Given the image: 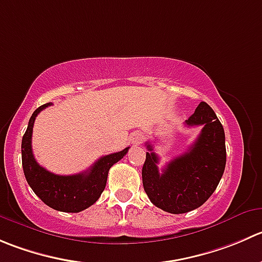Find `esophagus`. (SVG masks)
Returning <instances> with one entry per match:
<instances>
[{"mask_svg":"<svg viewBox=\"0 0 262 262\" xmlns=\"http://www.w3.org/2000/svg\"><path fill=\"white\" fill-rule=\"evenodd\" d=\"M142 134L141 133H133L130 136V142L133 144H141L142 143Z\"/></svg>","mask_w":262,"mask_h":262,"instance_id":"1","label":"esophagus"}]
</instances>
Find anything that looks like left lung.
<instances>
[{"mask_svg":"<svg viewBox=\"0 0 262 262\" xmlns=\"http://www.w3.org/2000/svg\"><path fill=\"white\" fill-rule=\"evenodd\" d=\"M185 125L202 126L187 152L174 157L160 172L159 156L147 143L148 152L142 167L149 201L170 214H184L202 206L216 189L227 162L224 128L206 102L197 106Z\"/></svg>","mask_w":262,"mask_h":262,"instance_id":"1","label":"left lung"}]
</instances>
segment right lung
Masks as SVG:
<instances>
[{
    "instance_id": "add662e5",
    "label": "right lung",
    "mask_w": 262,
    "mask_h": 262,
    "mask_svg": "<svg viewBox=\"0 0 262 262\" xmlns=\"http://www.w3.org/2000/svg\"><path fill=\"white\" fill-rule=\"evenodd\" d=\"M51 102L39 106L30 116L29 124L21 141V162L25 179L33 192L51 209L62 212H79L92 206L103 192L107 182L108 170L123 159L129 147L115 154L106 155L87 171L74 175H57L40 166L32 151V133L34 120Z\"/></svg>"
}]
</instances>
